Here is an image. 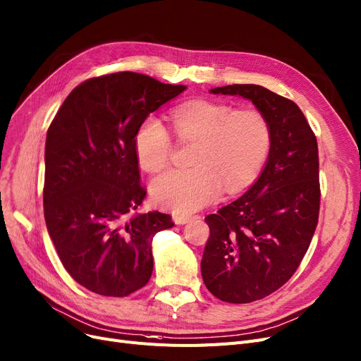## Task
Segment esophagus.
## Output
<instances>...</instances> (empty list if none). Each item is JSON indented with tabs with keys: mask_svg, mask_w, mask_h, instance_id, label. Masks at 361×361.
<instances>
[{
	"mask_svg": "<svg viewBox=\"0 0 361 361\" xmlns=\"http://www.w3.org/2000/svg\"><path fill=\"white\" fill-rule=\"evenodd\" d=\"M192 219H193L192 216H184V214H173L172 216V220L176 224H185V223H189Z\"/></svg>",
	"mask_w": 361,
	"mask_h": 361,
	"instance_id": "34e87169",
	"label": "esophagus"
}]
</instances>
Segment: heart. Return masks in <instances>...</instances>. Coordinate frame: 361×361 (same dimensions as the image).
Wrapping results in <instances>:
<instances>
[{"label":"heart","mask_w":361,"mask_h":361,"mask_svg":"<svg viewBox=\"0 0 361 361\" xmlns=\"http://www.w3.org/2000/svg\"><path fill=\"white\" fill-rule=\"evenodd\" d=\"M180 141L196 142L193 169H169L150 183L153 201L177 214L214 202L223 188L236 193L252 181L271 150V128L257 110H235L221 102L193 101L172 113ZM137 160L147 172L166 166L172 144L159 117L150 114L133 140Z\"/></svg>","instance_id":"obj_1"}]
</instances>
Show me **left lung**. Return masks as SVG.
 I'll return each mask as SVG.
<instances>
[{
    "instance_id": "obj_1",
    "label": "left lung",
    "mask_w": 361,
    "mask_h": 361,
    "mask_svg": "<svg viewBox=\"0 0 361 361\" xmlns=\"http://www.w3.org/2000/svg\"><path fill=\"white\" fill-rule=\"evenodd\" d=\"M251 101L268 120L271 150L255 184L205 217L201 262L207 288L229 303H250L283 287L308 251L319 211L318 145L299 106L257 85L211 89Z\"/></svg>"
}]
</instances>
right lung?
Wrapping results in <instances>:
<instances>
[{
  "label": "right lung",
  "instance_id": "1",
  "mask_svg": "<svg viewBox=\"0 0 361 361\" xmlns=\"http://www.w3.org/2000/svg\"><path fill=\"white\" fill-rule=\"evenodd\" d=\"M138 73H114L77 86L47 130L44 219L63 268L85 288L125 298L153 272L152 243L169 214H138L133 140L150 113L184 92Z\"/></svg>",
  "mask_w": 361,
  "mask_h": 361
}]
</instances>
